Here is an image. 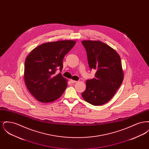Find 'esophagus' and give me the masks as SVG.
<instances>
[{
    "label": "esophagus",
    "instance_id": "34e87169",
    "mask_svg": "<svg viewBox=\"0 0 149 149\" xmlns=\"http://www.w3.org/2000/svg\"><path fill=\"white\" fill-rule=\"evenodd\" d=\"M70 81H71L72 83H77V81H75V80H72V79L70 80Z\"/></svg>",
    "mask_w": 149,
    "mask_h": 149
}]
</instances>
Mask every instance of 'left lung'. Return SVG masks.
<instances>
[{"instance_id": "obj_1", "label": "left lung", "mask_w": 149, "mask_h": 149, "mask_svg": "<svg viewBox=\"0 0 149 149\" xmlns=\"http://www.w3.org/2000/svg\"><path fill=\"white\" fill-rule=\"evenodd\" d=\"M91 69L96 70L95 77L86 81V89L81 95L86 102L100 106L112 98L122 83L124 73L120 58L113 48L100 41L84 40Z\"/></svg>"}]
</instances>
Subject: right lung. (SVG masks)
I'll use <instances>...</instances> for the list:
<instances>
[{
	"instance_id": "1",
	"label": "right lung",
	"mask_w": 149,
	"mask_h": 149,
	"mask_svg": "<svg viewBox=\"0 0 149 149\" xmlns=\"http://www.w3.org/2000/svg\"><path fill=\"white\" fill-rule=\"evenodd\" d=\"M76 41L63 40L41 44L32 50L24 63V80L30 93L38 101L52 102L60 98L68 86L62 70L64 56Z\"/></svg>"
}]
</instances>
